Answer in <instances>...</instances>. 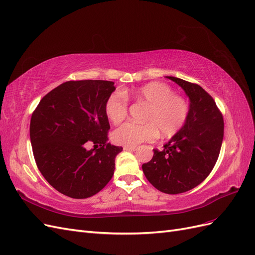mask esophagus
Returning <instances> with one entry per match:
<instances>
[{"label":"esophagus","mask_w":255,"mask_h":255,"mask_svg":"<svg viewBox=\"0 0 255 255\" xmlns=\"http://www.w3.org/2000/svg\"><path fill=\"white\" fill-rule=\"evenodd\" d=\"M137 148H136V146H123V150H125V151H130V152H132V151H135Z\"/></svg>","instance_id":"esophagus-1"}]
</instances>
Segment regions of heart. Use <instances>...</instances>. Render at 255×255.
I'll return each instance as SVG.
<instances>
[{"instance_id":"obj_1","label":"heart","mask_w":255,"mask_h":255,"mask_svg":"<svg viewBox=\"0 0 255 255\" xmlns=\"http://www.w3.org/2000/svg\"><path fill=\"white\" fill-rule=\"evenodd\" d=\"M128 95L115 91L106 100L105 113L115 125L122 122L128 115ZM137 101L148 104L143 116L144 123L127 122L114 130L113 140L125 146H137L141 142L152 141L158 135L172 137L185 126L189 115V104L184 98L176 96L169 85L151 82L132 92Z\"/></svg>"}]
</instances>
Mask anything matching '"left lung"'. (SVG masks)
Returning a JSON list of instances; mask_svg holds the SVG:
<instances>
[{
    "instance_id": "left-lung-1",
    "label": "left lung",
    "mask_w": 255,
    "mask_h": 255,
    "mask_svg": "<svg viewBox=\"0 0 255 255\" xmlns=\"http://www.w3.org/2000/svg\"><path fill=\"white\" fill-rule=\"evenodd\" d=\"M166 78L189 98V115L164 150H153V157L142 165V171L156 189L176 195L195 188L211 173L219 156L225 125L214 99L201 86L174 76Z\"/></svg>"
}]
</instances>
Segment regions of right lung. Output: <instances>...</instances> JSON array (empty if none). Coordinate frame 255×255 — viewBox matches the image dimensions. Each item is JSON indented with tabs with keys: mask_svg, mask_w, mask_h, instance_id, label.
Here are the masks:
<instances>
[{
	"mask_svg": "<svg viewBox=\"0 0 255 255\" xmlns=\"http://www.w3.org/2000/svg\"><path fill=\"white\" fill-rule=\"evenodd\" d=\"M114 82L69 81L45 95L32 115L30 143L45 180L73 199L92 197L111 181L122 146L107 142L106 100ZM88 143L94 144L90 150Z\"/></svg>",
	"mask_w": 255,
	"mask_h": 255,
	"instance_id": "add662e5",
	"label": "right lung"
}]
</instances>
